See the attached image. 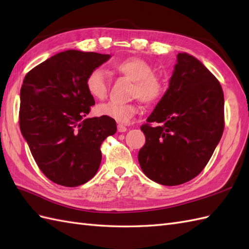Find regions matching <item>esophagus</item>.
<instances>
[{"mask_svg":"<svg viewBox=\"0 0 249 249\" xmlns=\"http://www.w3.org/2000/svg\"><path fill=\"white\" fill-rule=\"evenodd\" d=\"M126 130H127V127H126L125 125H123V124H119L118 125V131H119V133H125Z\"/></svg>","mask_w":249,"mask_h":249,"instance_id":"esophagus-1","label":"esophagus"}]
</instances>
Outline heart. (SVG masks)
Returning <instances> with one entry per match:
<instances>
[{
	"label": "heart",
	"instance_id": "obj_1",
	"mask_svg": "<svg viewBox=\"0 0 249 249\" xmlns=\"http://www.w3.org/2000/svg\"><path fill=\"white\" fill-rule=\"evenodd\" d=\"M114 70L121 75L134 81L131 96L138 97L142 103L153 105L160 102L165 95L166 87L163 80L154 73V68L149 62L138 56H129L113 64ZM86 88L89 94L96 99H103L108 92V80L102 68H94L86 79ZM138 112L136 103L119 104L107 102L99 104L96 113L99 116L114 120L118 123H128Z\"/></svg>",
	"mask_w": 249,
	"mask_h": 249
}]
</instances>
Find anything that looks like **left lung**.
Listing matches in <instances>:
<instances>
[{
    "label": "left lung",
    "instance_id": "1",
    "mask_svg": "<svg viewBox=\"0 0 249 249\" xmlns=\"http://www.w3.org/2000/svg\"><path fill=\"white\" fill-rule=\"evenodd\" d=\"M146 122L141 126L145 144L138 154L142 171L166 186L190 181L203 170L224 133L219 81L196 57L178 53L167 92Z\"/></svg>",
    "mask_w": 249,
    "mask_h": 249
}]
</instances>
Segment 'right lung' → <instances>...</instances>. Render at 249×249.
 I'll return each mask as SVG.
<instances>
[{
	"label": "right lung",
	"instance_id": "obj_1",
	"mask_svg": "<svg viewBox=\"0 0 249 249\" xmlns=\"http://www.w3.org/2000/svg\"><path fill=\"white\" fill-rule=\"evenodd\" d=\"M109 54L67 50L26 73L20 89L21 134L45 176L62 186L76 187L96 174L100 145L114 135V120L86 118L95 105L86 88L89 72Z\"/></svg>",
	"mask_w": 249,
	"mask_h": 249
}]
</instances>
